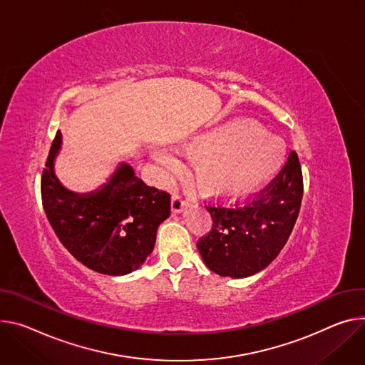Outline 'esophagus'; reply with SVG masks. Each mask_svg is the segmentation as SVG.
Wrapping results in <instances>:
<instances>
[{
    "label": "esophagus",
    "instance_id": "obj_1",
    "mask_svg": "<svg viewBox=\"0 0 365 365\" xmlns=\"http://www.w3.org/2000/svg\"><path fill=\"white\" fill-rule=\"evenodd\" d=\"M186 205V197L180 193L173 195V201H172V208L175 212H180Z\"/></svg>",
    "mask_w": 365,
    "mask_h": 365
}]
</instances>
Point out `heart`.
<instances>
[{"mask_svg": "<svg viewBox=\"0 0 365 365\" xmlns=\"http://www.w3.org/2000/svg\"><path fill=\"white\" fill-rule=\"evenodd\" d=\"M189 153L207 160L200 169L202 189L220 196L250 192L281 165L282 144L250 120L228 123L201 137Z\"/></svg>", "mask_w": 365, "mask_h": 365, "instance_id": "obj_1", "label": "heart"}]
</instances>
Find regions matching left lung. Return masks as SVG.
Instances as JSON below:
<instances>
[{
	"label": "left lung",
	"mask_w": 365,
	"mask_h": 365,
	"mask_svg": "<svg viewBox=\"0 0 365 365\" xmlns=\"http://www.w3.org/2000/svg\"><path fill=\"white\" fill-rule=\"evenodd\" d=\"M302 200V165L291 151L281 172L253 200L243 205H205L212 227L196 246L207 267L231 278H246L267 268L285 246Z\"/></svg>",
	"instance_id": "left-lung-1"
}]
</instances>
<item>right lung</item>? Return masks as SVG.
Masks as SVG:
<instances>
[{"label": "right lung", "instance_id": "add662e5", "mask_svg": "<svg viewBox=\"0 0 365 365\" xmlns=\"http://www.w3.org/2000/svg\"><path fill=\"white\" fill-rule=\"evenodd\" d=\"M61 132L42 172L45 214L59 242L87 268L105 275L138 269L153 252L158 225L170 215V195L145 185L126 163L96 192L76 193L55 176Z\"/></svg>", "mask_w": 365, "mask_h": 365}]
</instances>
